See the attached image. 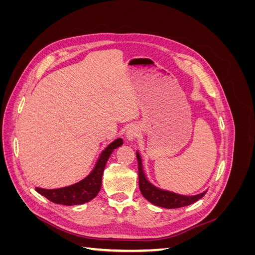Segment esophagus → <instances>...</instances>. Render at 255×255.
<instances>
[{
	"label": "esophagus",
	"instance_id": "1",
	"mask_svg": "<svg viewBox=\"0 0 255 255\" xmlns=\"http://www.w3.org/2000/svg\"><path fill=\"white\" fill-rule=\"evenodd\" d=\"M138 135H139V129L136 126H132L127 130V139L128 141H133Z\"/></svg>",
	"mask_w": 255,
	"mask_h": 255
}]
</instances>
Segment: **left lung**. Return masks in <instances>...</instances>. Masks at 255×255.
<instances>
[{"label":"left lung","instance_id":"1","mask_svg":"<svg viewBox=\"0 0 255 255\" xmlns=\"http://www.w3.org/2000/svg\"><path fill=\"white\" fill-rule=\"evenodd\" d=\"M138 160V177H139V189L142 196L154 205H157L165 208H179L183 206H187L197 202L205 194L206 190L201 194L196 196H182L179 194H174L172 191L163 190L157 188L151 184L143 172L142 161L139 153H136Z\"/></svg>","mask_w":255,"mask_h":255}]
</instances>
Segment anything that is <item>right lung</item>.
<instances>
[{
  "mask_svg": "<svg viewBox=\"0 0 255 255\" xmlns=\"http://www.w3.org/2000/svg\"><path fill=\"white\" fill-rule=\"evenodd\" d=\"M122 144L123 140L121 138H117V139L107 145L105 150L100 154V157L92 171L82 181L70 185V186L56 189L36 187V191L56 204L78 205L89 202L90 200L97 197L100 189H101L103 171L111 154L115 149H117L118 146Z\"/></svg>",
  "mask_w": 255,
  "mask_h": 255,
  "instance_id": "right-lung-1",
  "label": "right lung"
}]
</instances>
